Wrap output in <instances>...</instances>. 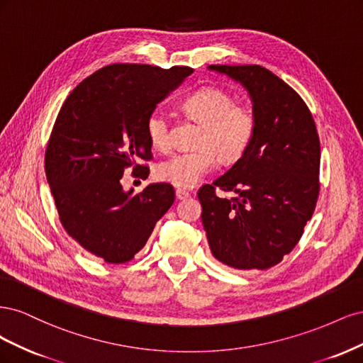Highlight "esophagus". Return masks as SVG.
I'll return each instance as SVG.
<instances>
[{"label": "esophagus", "instance_id": "34e87169", "mask_svg": "<svg viewBox=\"0 0 363 363\" xmlns=\"http://www.w3.org/2000/svg\"><path fill=\"white\" fill-rule=\"evenodd\" d=\"M191 194L188 192V191H186V189H177V191H175V196H177V200H186V199H188V196H189Z\"/></svg>", "mask_w": 363, "mask_h": 363}]
</instances>
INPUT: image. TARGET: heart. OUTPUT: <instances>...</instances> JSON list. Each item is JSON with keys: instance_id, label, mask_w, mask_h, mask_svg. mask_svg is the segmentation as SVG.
<instances>
[{"instance_id": "heart-1", "label": "heart", "mask_w": 363, "mask_h": 363, "mask_svg": "<svg viewBox=\"0 0 363 363\" xmlns=\"http://www.w3.org/2000/svg\"><path fill=\"white\" fill-rule=\"evenodd\" d=\"M182 112L200 124L194 151L179 152L160 162L156 177L177 188H192L213 168L215 159L235 163L245 155L256 133V115L244 103L219 87L206 86L186 96ZM150 145L156 151H168L171 145L169 121L160 112H152L145 124Z\"/></svg>"}]
</instances>
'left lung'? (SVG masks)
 I'll return each instance as SVG.
<instances>
[{
	"label": "left lung",
	"instance_id": "obj_1",
	"mask_svg": "<svg viewBox=\"0 0 363 363\" xmlns=\"http://www.w3.org/2000/svg\"><path fill=\"white\" fill-rule=\"evenodd\" d=\"M242 84L256 133L245 155L199 191L212 255L235 269H268L303 236L320 195V136L309 107L289 84L259 65H211ZM216 189L233 191L223 199Z\"/></svg>",
	"mask_w": 363,
	"mask_h": 363
}]
</instances>
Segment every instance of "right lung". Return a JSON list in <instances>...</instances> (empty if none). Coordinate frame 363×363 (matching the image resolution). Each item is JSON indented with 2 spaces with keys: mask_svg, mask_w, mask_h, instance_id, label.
<instances>
[{
  "mask_svg": "<svg viewBox=\"0 0 363 363\" xmlns=\"http://www.w3.org/2000/svg\"><path fill=\"white\" fill-rule=\"evenodd\" d=\"M194 72L115 63L84 79L65 100L45 152V174L67 233L107 263L139 252L175 200L169 183L133 195L121 179L133 167L147 179L151 160L145 124L157 103Z\"/></svg>",
  "mask_w": 363,
  "mask_h": 363,
  "instance_id": "right-lung-1",
  "label": "right lung"
}]
</instances>
